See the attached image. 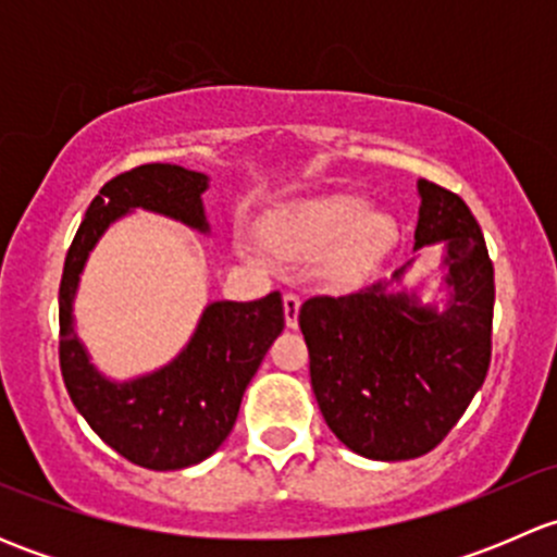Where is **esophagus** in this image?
<instances>
[{"label":"esophagus","mask_w":557,"mask_h":557,"mask_svg":"<svg viewBox=\"0 0 557 557\" xmlns=\"http://www.w3.org/2000/svg\"><path fill=\"white\" fill-rule=\"evenodd\" d=\"M283 307H285V323H288V329H296V325H299L301 299L296 294H285L283 296Z\"/></svg>","instance_id":"obj_1"}]
</instances>
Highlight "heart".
I'll list each match as a JSON object with an SVG mask.
<instances>
[{"label":"heart","mask_w":557,"mask_h":557,"mask_svg":"<svg viewBox=\"0 0 557 557\" xmlns=\"http://www.w3.org/2000/svg\"><path fill=\"white\" fill-rule=\"evenodd\" d=\"M269 245L288 258L314 261L325 256V274L342 288H356L374 272L396 243V221L369 210L358 196H329L267 228ZM252 258V245L239 243Z\"/></svg>","instance_id":"heart-1"}]
</instances>
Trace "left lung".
Instances as JSON below:
<instances>
[{"mask_svg": "<svg viewBox=\"0 0 557 557\" xmlns=\"http://www.w3.org/2000/svg\"><path fill=\"white\" fill-rule=\"evenodd\" d=\"M414 252L442 243L445 299H420L404 274L358 294L314 296L299 310L318 407L336 440L372 460L431 453L491 367L493 263L480 223L453 190L418 180Z\"/></svg>", "mask_w": 557, "mask_h": 557, "instance_id": "obj_1", "label": "left lung"}]
</instances>
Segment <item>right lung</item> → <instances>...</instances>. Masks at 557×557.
Returning <instances> with one entry per match:
<instances>
[{
	"label": "right lung",
	"instance_id": "add662e5",
	"mask_svg": "<svg viewBox=\"0 0 557 557\" xmlns=\"http://www.w3.org/2000/svg\"><path fill=\"white\" fill-rule=\"evenodd\" d=\"M205 172L143 164L102 185L72 239L59 288V361L72 404L102 442L132 463L174 471L201 463L226 442L252 374L285 325L280 290L258 301H210L183 350L134 380L104 377L75 331V296L88 256L117 218L159 212L210 234Z\"/></svg>",
	"mask_w": 557,
	"mask_h": 557
}]
</instances>
